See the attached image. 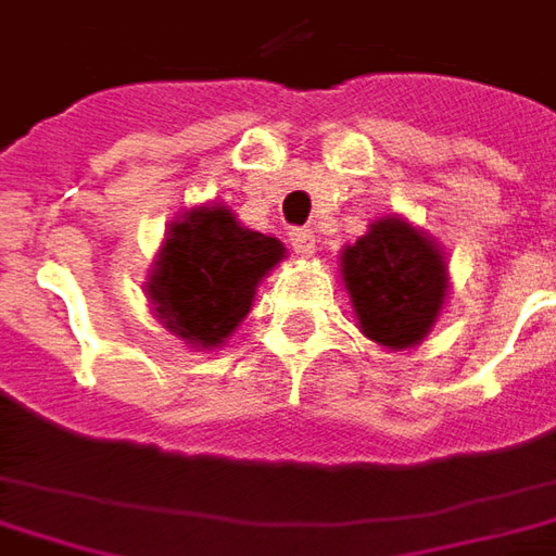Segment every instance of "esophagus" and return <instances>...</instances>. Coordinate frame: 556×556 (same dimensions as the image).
<instances>
[{"label": "esophagus", "mask_w": 556, "mask_h": 556, "mask_svg": "<svg viewBox=\"0 0 556 556\" xmlns=\"http://www.w3.org/2000/svg\"><path fill=\"white\" fill-rule=\"evenodd\" d=\"M289 243H291V250L298 252V255H304V258L316 252V235H313L309 228H291Z\"/></svg>", "instance_id": "esophagus-1"}]
</instances>
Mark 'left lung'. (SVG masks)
I'll return each instance as SVG.
<instances>
[{
  "label": "left lung",
  "instance_id": "8db88e82",
  "mask_svg": "<svg viewBox=\"0 0 556 556\" xmlns=\"http://www.w3.org/2000/svg\"><path fill=\"white\" fill-rule=\"evenodd\" d=\"M340 279L361 333L388 352L425 343L452 289L440 243L400 213L340 250Z\"/></svg>",
  "mask_w": 556,
  "mask_h": 556
}]
</instances>
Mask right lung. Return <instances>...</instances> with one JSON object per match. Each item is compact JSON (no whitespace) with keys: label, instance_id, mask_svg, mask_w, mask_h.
Instances as JSON below:
<instances>
[{"label":"right lung","instance_id":"add662e5","mask_svg":"<svg viewBox=\"0 0 556 556\" xmlns=\"http://www.w3.org/2000/svg\"><path fill=\"white\" fill-rule=\"evenodd\" d=\"M282 258L286 247L247 228L228 204H195L170 223L143 291L162 328L211 352L238 331L258 282Z\"/></svg>","mask_w":556,"mask_h":556}]
</instances>
